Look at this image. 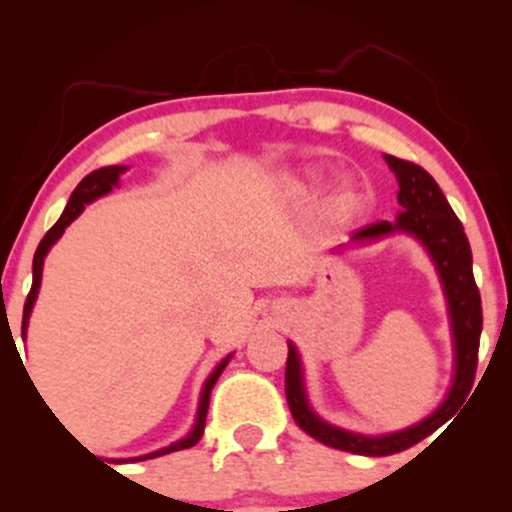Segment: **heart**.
Wrapping results in <instances>:
<instances>
[{"mask_svg":"<svg viewBox=\"0 0 512 512\" xmlns=\"http://www.w3.org/2000/svg\"><path fill=\"white\" fill-rule=\"evenodd\" d=\"M327 209H330L334 219H351V216L361 214L363 195L358 192L354 182H342V185H337V190L332 192Z\"/></svg>","mask_w":512,"mask_h":512,"instance_id":"heart-1","label":"heart"}]
</instances>
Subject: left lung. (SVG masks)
Segmentation results:
<instances>
[{"mask_svg": "<svg viewBox=\"0 0 512 512\" xmlns=\"http://www.w3.org/2000/svg\"><path fill=\"white\" fill-rule=\"evenodd\" d=\"M385 161L390 163V168L397 175V202L402 204L404 211L397 216V223H370V226L354 233V240H373L383 238L392 231H407L411 236L419 238L428 252H431L440 279H443L445 293H448L452 334H455V383L450 387L448 399H445L443 407L436 414H431L421 424L407 428V431L390 433V436L380 438L356 436V433L342 431V428H334L317 419L313 411H310L308 402H305L301 363H298V354L293 346H289V358H286V402H289L296 424L308 436L330 445V448L368 457H385L407 450L411 445L419 443V440L431 436L445 419L455 414V409L467 399L474 385L479 361L481 322H484V317H481V296L472 274L469 240L464 236L460 219L450 209L448 199L440 192L438 182L424 168L411 161H404V158L385 156Z\"/></svg>", "mask_w": 512, "mask_h": 512, "instance_id": "left-lung-1", "label": "left lung"}]
</instances>
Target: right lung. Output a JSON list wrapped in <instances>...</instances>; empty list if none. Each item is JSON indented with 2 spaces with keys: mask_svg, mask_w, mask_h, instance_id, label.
<instances>
[{
  "mask_svg": "<svg viewBox=\"0 0 512 512\" xmlns=\"http://www.w3.org/2000/svg\"><path fill=\"white\" fill-rule=\"evenodd\" d=\"M120 173H125V168L122 166H108V168H101V170H93L91 175H86L84 180L76 185V190L72 192V197H69V204L67 209H64V214L60 216V221L55 223V226L50 228L48 233H45V238L40 240L38 250H35V257H33V286L31 291H28V298H26V305H23V330H26L28 325V315H31V308H33V301L35 296H38V289H40V276H43V260L45 255H48V250L52 248V243H55L57 238L62 236L64 228L72 223L76 216L84 211V207L88 202H93V199L108 195L110 190H113V185L120 178ZM231 358V356H228ZM228 358H223V361L216 366L214 373L209 375L207 385H204L202 390V402H199V414H197V424L192 428V433L187 438L178 440V443H173L170 448H163L158 452H151V455H144V457H137V460H149V457H158V455H166V452H175V450H185V448H192V445L199 443V438H202L204 433V421H207V409H209V395H211V387H214L216 380H219V375L223 373V368H226Z\"/></svg>",
  "mask_w": 512,
  "mask_h": 512,
  "instance_id": "right-lung-1",
  "label": "right lung"
}]
</instances>
